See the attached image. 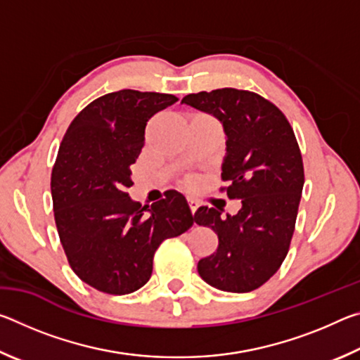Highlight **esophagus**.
<instances>
[{
  "instance_id": "34e87169",
  "label": "esophagus",
  "mask_w": 360,
  "mask_h": 360,
  "mask_svg": "<svg viewBox=\"0 0 360 360\" xmlns=\"http://www.w3.org/2000/svg\"><path fill=\"white\" fill-rule=\"evenodd\" d=\"M187 203H188V208H191V212L193 214V212L197 211V208H198V203L195 202L193 198H187Z\"/></svg>"
}]
</instances>
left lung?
Returning <instances> with one entry per match:
<instances>
[{
	"instance_id": "1",
	"label": "left lung",
	"mask_w": 360,
	"mask_h": 360,
	"mask_svg": "<svg viewBox=\"0 0 360 360\" xmlns=\"http://www.w3.org/2000/svg\"><path fill=\"white\" fill-rule=\"evenodd\" d=\"M181 103L212 114L225 133L222 179L235 216L200 206L193 222L216 231L214 254L198 262L203 281L225 292H251L281 266L294 235L304 173L290 124L260 95L238 89L191 94Z\"/></svg>"
}]
</instances>
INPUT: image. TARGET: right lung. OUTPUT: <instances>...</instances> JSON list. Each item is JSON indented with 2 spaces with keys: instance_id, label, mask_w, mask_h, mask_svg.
<instances>
[{
  "instance_id": "1",
  "label": "right lung",
  "mask_w": 360,
  "mask_h": 360,
  "mask_svg": "<svg viewBox=\"0 0 360 360\" xmlns=\"http://www.w3.org/2000/svg\"><path fill=\"white\" fill-rule=\"evenodd\" d=\"M174 95L124 89L94 100L66 130L51 191L60 241L72 271L105 294H131L149 281L160 243L193 225L182 193L141 208L125 191L148 120Z\"/></svg>"
}]
</instances>
